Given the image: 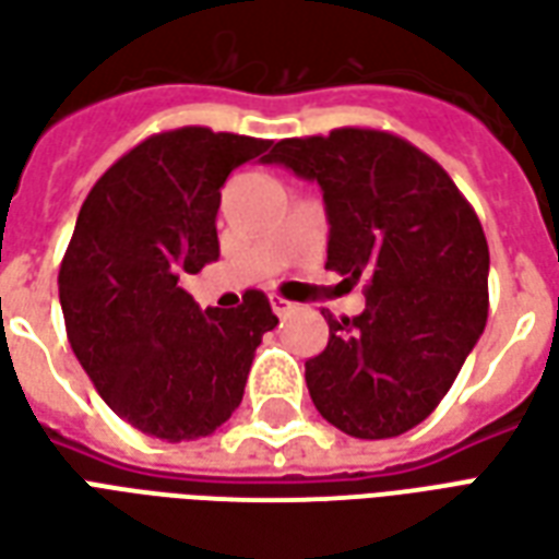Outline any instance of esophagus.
I'll return each mask as SVG.
<instances>
[{"mask_svg":"<svg viewBox=\"0 0 559 559\" xmlns=\"http://www.w3.org/2000/svg\"><path fill=\"white\" fill-rule=\"evenodd\" d=\"M293 308H296V305L287 302V299H281V296H275V299H272V311H275L278 317H287Z\"/></svg>","mask_w":559,"mask_h":559,"instance_id":"obj_1","label":"esophagus"}]
</instances>
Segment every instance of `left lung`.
I'll list each match as a JSON object with an SVG mask.
<instances>
[{
  "instance_id": "1",
  "label": "left lung",
  "mask_w": 559,
  "mask_h": 559,
  "mask_svg": "<svg viewBox=\"0 0 559 559\" xmlns=\"http://www.w3.org/2000/svg\"><path fill=\"white\" fill-rule=\"evenodd\" d=\"M263 160L323 188L326 269L368 275L362 314H323L326 350L305 362L314 407L359 440L411 431L452 389L488 320L479 215L431 155L377 128L278 140Z\"/></svg>"
}]
</instances>
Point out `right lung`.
Instances as JSON below:
<instances>
[{
  "mask_svg": "<svg viewBox=\"0 0 559 559\" xmlns=\"http://www.w3.org/2000/svg\"><path fill=\"white\" fill-rule=\"evenodd\" d=\"M272 140L203 126L160 131L95 182L59 266L71 350L138 431L197 440L230 419L254 353L278 326L266 293L239 308H206L179 287L218 260L221 188Z\"/></svg>",
  "mask_w": 559,
  "mask_h": 559,
  "instance_id": "1",
  "label": "right lung"
}]
</instances>
